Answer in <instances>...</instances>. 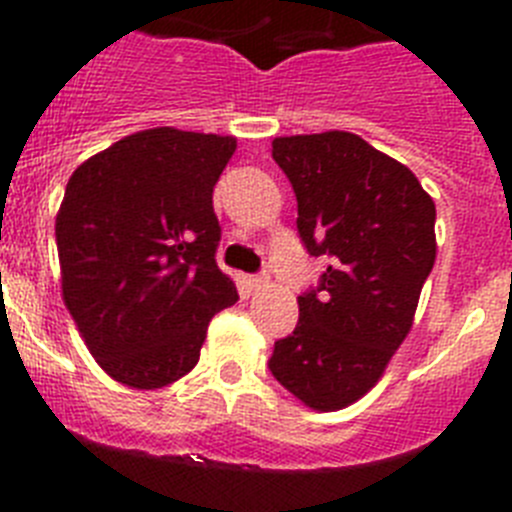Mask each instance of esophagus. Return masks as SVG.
Returning a JSON list of instances; mask_svg holds the SVG:
<instances>
[{"mask_svg": "<svg viewBox=\"0 0 512 512\" xmlns=\"http://www.w3.org/2000/svg\"><path fill=\"white\" fill-rule=\"evenodd\" d=\"M251 287L253 289L269 287V277H266V274H259V277H251Z\"/></svg>", "mask_w": 512, "mask_h": 512, "instance_id": "obj_1", "label": "esophagus"}]
</instances>
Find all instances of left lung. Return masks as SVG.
<instances>
[{
  "label": "left lung",
  "instance_id": "left-lung-1",
  "mask_svg": "<svg viewBox=\"0 0 512 512\" xmlns=\"http://www.w3.org/2000/svg\"><path fill=\"white\" fill-rule=\"evenodd\" d=\"M310 256H330L318 292L297 297L295 333L269 369L302 405L333 413L382 379L408 338L436 264V205L405 164L346 130L274 138Z\"/></svg>",
  "mask_w": 512,
  "mask_h": 512
}]
</instances>
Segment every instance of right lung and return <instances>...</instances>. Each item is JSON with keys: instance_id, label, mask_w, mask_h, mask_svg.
Masks as SVG:
<instances>
[{"instance_id": "right-lung-1", "label": "right lung", "mask_w": 512, "mask_h": 512, "mask_svg": "<svg viewBox=\"0 0 512 512\" xmlns=\"http://www.w3.org/2000/svg\"><path fill=\"white\" fill-rule=\"evenodd\" d=\"M233 135L148 128L76 166L56 215L61 295L115 382L161 390L200 361L238 289L215 264L212 189Z\"/></svg>"}]
</instances>
